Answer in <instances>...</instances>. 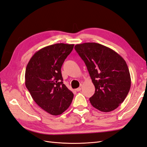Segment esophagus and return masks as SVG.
<instances>
[{
	"mask_svg": "<svg viewBox=\"0 0 147 147\" xmlns=\"http://www.w3.org/2000/svg\"><path fill=\"white\" fill-rule=\"evenodd\" d=\"M82 85L81 84V85L80 86V87H78L77 89H76V90H77V91H80L81 90H82Z\"/></svg>",
	"mask_w": 147,
	"mask_h": 147,
	"instance_id": "34e87169",
	"label": "esophagus"
}]
</instances>
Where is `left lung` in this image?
Segmentation results:
<instances>
[{"mask_svg": "<svg viewBox=\"0 0 147 147\" xmlns=\"http://www.w3.org/2000/svg\"><path fill=\"white\" fill-rule=\"evenodd\" d=\"M75 50L85 63L92 83L91 105L101 112L116 109L129 91L131 80L126 61L112 49L97 43L77 44Z\"/></svg>", "mask_w": 147, "mask_h": 147, "instance_id": "1", "label": "left lung"}]
</instances>
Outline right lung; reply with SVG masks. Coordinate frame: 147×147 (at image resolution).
I'll list each match as a JSON object with an SVG mask.
<instances>
[{"instance_id":"add662e5","label":"right lung","mask_w":147,"mask_h":147,"mask_svg":"<svg viewBox=\"0 0 147 147\" xmlns=\"http://www.w3.org/2000/svg\"><path fill=\"white\" fill-rule=\"evenodd\" d=\"M74 44L56 43L44 47L31 57L25 72V84L40 107L52 115L69 108L74 94L63 83L61 67Z\"/></svg>"}]
</instances>
